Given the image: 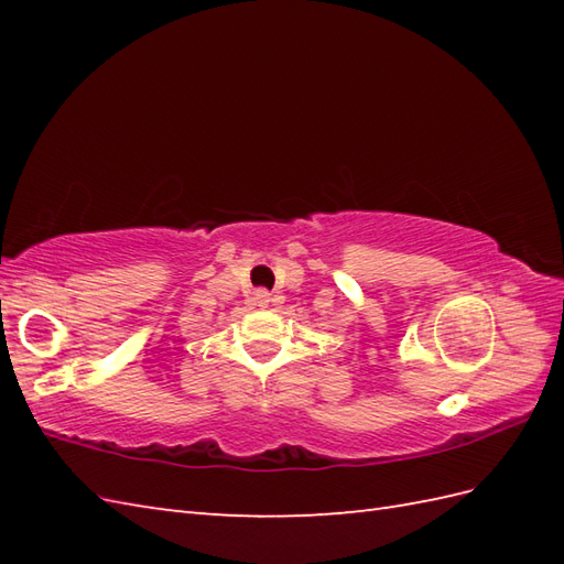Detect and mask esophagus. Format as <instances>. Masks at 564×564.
Instances as JSON below:
<instances>
[{"label": "esophagus", "instance_id": "34e87169", "mask_svg": "<svg viewBox=\"0 0 564 564\" xmlns=\"http://www.w3.org/2000/svg\"><path fill=\"white\" fill-rule=\"evenodd\" d=\"M254 303H257L259 307H267V305L271 303V293H269V291H257V293H254Z\"/></svg>", "mask_w": 564, "mask_h": 564}]
</instances>
